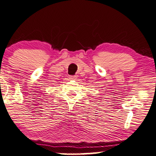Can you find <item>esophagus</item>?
<instances>
[{"mask_svg":"<svg viewBox=\"0 0 156 156\" xmlns=\"http://www.w3.org/2000/svg\"><path fill=\"white\" fill-rule=\"evenodd\" d=\"M70 79H71V80H76V79H77V76H70Z\"/></svg>","mask_w":156,"mask_h":156,"instance_id":"1","label":"esophagus"}]
</instances>
